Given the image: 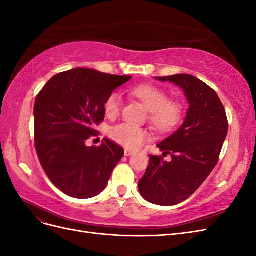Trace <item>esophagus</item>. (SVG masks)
Masks as SVG:
<instances>
[{"instance_id":"esophagus-1","label":"esophagus","mask_w":256,"mask_h":256,"mask_svg":"<svg viewBox=\"0 0 256 256\" xmlns=\"http://www.w3.org/2000/svg\"><path fill=\"white\" fill-rule=\"evenodd\" d=\"M134 152H131V150H125V156L126 157H129V156H132Z\"/></svg>"}]
</instances>
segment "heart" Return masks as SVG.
<instances>
[{
  "instance_id": "1",
  "label": "heart",
  "mask_w": 256,
  "mask_h": 256,
  "mask_svg": "<svg viewBox=\"0 0 256 256\" xmlns=\"http://www.w3.org/2000/svg\"><path fill=\"white\" fill-rule=\"evenodd\" d=\"M131 94L150 113V122L160 131L173 129L182 118V106L168 100V92L154 84H141L131 88ZM122 104L120 94L113 92L104 102V112L109 118L118 116ZM110 136L115 142L129 150H136L147 138V132L134 124L122 122L111 128Z\"/></svg>"
}]
</instances>
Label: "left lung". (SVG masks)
Segmentation results:
<instances>
[{"label": "left lung", "instance_id": "obj_1", "mask_svg": "<svg viewBox=\"0 0 256 256\" xmlns=\"http://www.w3.org/2000/svg\"><path fill=\"white\" fill-rule=\"evenodd\" d=\"M180 86L189 108L182 125L157 147L172 160L150 154V164L138 180L147 202L173 206L189 198L218 164L228 124L216 92L191 74L156 76Z\"/></svg>", "mask_w": 256, "mask_h": 256}]
</instances>
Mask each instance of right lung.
Masks as SVG:
<instances>
[{"mask_svg": "<svg viewBox=\"0 0 256 256\" xmlns=\"http://www.w3.org/2000/svg\"><path fill=\"white\" fill-rule=\"evenodd\" d=\"M127 76L74 68L47 82L34 104L35 147L44 171L68 196L90 198L106 187L122 147L104 138L99 147L85 144L104 120V102Z\"/></svg>", "mask_w": 256, "mask_h": 256, "instance_id": "add662e5", "label": "right lung"}]
</instances>
